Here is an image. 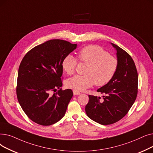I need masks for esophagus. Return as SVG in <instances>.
<instances>
[{"label": "esophagus", "instance_id": "esophagus-1", "mask_svg": "<svg viewBox=\"0 0 153 153\" xmlns=\"http://www.w3.org/2000/svg\"><path fill=\"white\" fill-rule=\"evenodd\" d=\"M73 92H74V95H78V94H80V93H79V91H75V90H74V91H73Z\"/></svg>", "mask_w": 153, "mask_h": 153}]
</instances>
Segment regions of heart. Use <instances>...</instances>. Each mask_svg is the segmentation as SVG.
I'll list each match as a JSON object with an SVG mask.
<instances>
[{
  "label": "heart",
  "instance_id": "heart-1",
  "mask_svg": "<svg viewBox=\"0 0 153 153\" xmlns=\"http://www.w3.org/2000/svg\"><path fill=\"white\" fill-rule=\"evenodd\" d=\"M78 56L79 61L88 65L85 75H75L69 78L66 83L68 88L77 91H83L94 84L97 86L107 84L118 68V59L99 46L90 45L83 48ZM76 65V59L71 55L65 56L62 64L63 70L68 75L74 74Z\"/></svg>",
  "mask_w": 153,
  "mask_h": 153
}]
</instances>
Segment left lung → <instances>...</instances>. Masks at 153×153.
<instances>
[{
    "label": "left lung",
    "mask_w": 153,
    "mask_h": 153,
    "mask_svg": "<svg viewBox=\"0 0 153 153\" xmlns=\"http://www.w3.org/2000/svg\"><path fill=\"white\" fill-rule=\"evenodd\" d=\"M111 44L116 50L117 70L110 82L97 90L105 94L103 99L89 95V101L85 106L87 116L103 125L113 124L124 117L137 94L138 75L133 59L118 45Z\"/></svg>",
    "instance_id": "left-lung-1"
}]
</instances>
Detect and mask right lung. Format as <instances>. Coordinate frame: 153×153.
Wrapping results in <instances>:
<instances>
[{
    "mask_svg": "<svg viewBox=\"0 0 153 153\" xmlns=\"http://www.w3.org/2000/svg\"><path fill=\"white\" fill-rule=\"evenodd\" d=\"M76 44L53 39L31 49L23 58L18 71L17 96L28 117L43 126L60 121L73 97L70 89L62 90V62ZM60 90L56 91L57 88ZM52 91H56L53 94Z\"/></svg>",
    "mask_w": 153,
    "mask_h": 153,
    "instance_id": "1",
    "label": "right lung"
}]
</instances>
